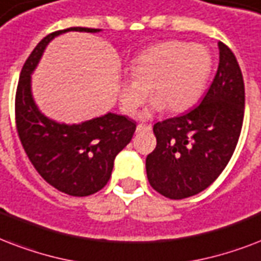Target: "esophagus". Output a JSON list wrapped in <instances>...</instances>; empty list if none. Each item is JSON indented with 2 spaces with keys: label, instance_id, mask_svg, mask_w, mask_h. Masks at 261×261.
I'll return each mask as SVG.
<instances>
[{
  "label": "esophagus",
  "instance_id": "34e87169",
  "mask_svg": "<svg viewBox=\"0 0 261 261\" xmlns=\"http://www.w3.org/2000/svg\"><path fill=\"white\" fill-rule=\"evenodd\" d=\"M152 129V126L151 125H144V124H139L137 125V128H136V132L141 133V132H149Z\"/></svg>",
  "mask_w": 261,
  "mask_h": 261
}]
</instances>
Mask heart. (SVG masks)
Returning a JSON list of instances; mask_svg holds the SVG:
<instances>
[{
    "mask_svg": "<svg viewBox=\"0 0 261 261\" xmlns=\"http://www.w3.org/2000/svg\"><path fill=\"white\" fill-rule=\"evenodd\" d=\"M213 60L201 44L170 40L147 48L130 62V77L118 84L121 108L135 114L147 100L151 90L152 103L143 117L166 108L179 113L195 105L211 72Z\"/></svg>",
    "mask_w": 261,
    "mask_h": 261,
    "instance_id": "1",
    "label": "heart"
}]
</instances>
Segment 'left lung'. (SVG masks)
I'll use <instances>...</instances> for the list:
<instances>
[{
  "mask_svg": "<svg viewBox=\"0 0 261 261\" xmlns=\"http://www.w3.org/2000/svg\"><path fill=\"white\" fill-rule=\"evenodd\" d=\"M219 65L201 103L153 125L156 147L145 159L149 185L169 199L197 195L219 177L241 133L245 87L237 58L219 42Z\"/></svg>",
  "mask_w": 261,
  "mask_h": 261,
  "instance_id": "obj_1",
  "label": "left lung"
}]
</instances>
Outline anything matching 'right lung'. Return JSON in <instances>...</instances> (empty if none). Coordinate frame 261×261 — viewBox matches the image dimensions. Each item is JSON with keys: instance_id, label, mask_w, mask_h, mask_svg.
Returning a JSON list of instances; mask_svg holds the SVG:
<instances>
[{"instance_id": "add662e5", "label": "right lung", "mask_w": 261, "mask_h": 261, "mask_svg": "<svg viewBox=\"0 0 261 261\" xmlns=\"http://www.w3.org/2000/svg\"><path fill=\"white\" fill-rule=\"evenodd\" d=\"M68 31L99 32L98 28L70 27L44 36L24 62L16 91V128L28 159L51 187L66 195L90 196L112 175L117 153L136 130L128 117L108 113L82 124L66 125L40 113L31 92V74L50 40Z\"/></svg>"}]
</instances>
